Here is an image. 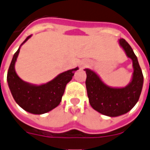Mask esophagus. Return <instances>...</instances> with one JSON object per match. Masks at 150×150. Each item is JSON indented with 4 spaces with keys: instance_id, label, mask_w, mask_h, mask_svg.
<instances>
[{
    "instance_id": "esophagus-1",
    "label": "esophagus",
    "mask_w": 150,
    "mask_h": 150,
    "mask_svg": "<svg viewBox=\"0 0 150 150\" xmlns=\"http://www.w3.org/2000/svg\"><path fill=\"white\" fill-rule=\"evenodd\" d=\"M88 65V62H82L81 64V68L84 69V67H86Z\"/></svg>"
}]
</instances>
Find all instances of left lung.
Segmentation results:
<instances>
[{
	"instance_id": "1",
	"label": "left lung",
	"mask_w": 150,
	"mask_h": 150,
	"mask_svg": "<svg viewBox=\"0 0 150 150\" xmlns=\"http://www.w3.org/2000/svg\"><path fill=\"white\" fill-rule=\"evenodd\" d=\"M119 43L133 63L132 78L127 86L110 87L96 72L90 69H84L87 74L85 84L90 105L96 111L109 117L119 116L130 111L139 100L143 86V74L132 48L124 39H119Z\"/></svg>"
}]
</instances>
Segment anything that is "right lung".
<instances>
[{"label":"right lung","instance_id":"right-lung-1","mask_svg":"<svg viewBox=\"0 0 150 150\" xmlns=\"http://www.w3.org/2000/svg\"><path fill=\"white\" fill-rule=\"evenodd\" d=\"M31 37V35H29L26 38L13 55L7 74V81L12 96L20 108L29 113L42 115L59 105L66 84L73 78L78 67L58 74L46 84L37 85L23 81L16 72L15 64L20 47Z\"/></svg>","mask_w":150,"mask_h":150}]
</instances>
